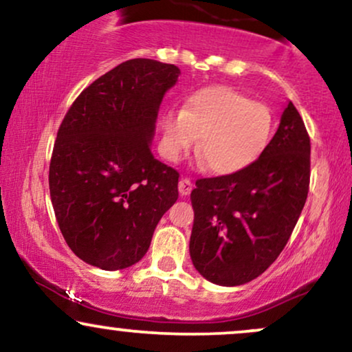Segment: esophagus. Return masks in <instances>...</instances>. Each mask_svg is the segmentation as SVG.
<instances>
[{"label":"esophagus","instance_id":"1","mask_svg":"<svg viewBox=\"0 0 352 352\" xmlns=\"http://www.w3.org/2000/svg\"><path fill=\"white\" fill-rule=\"evenodd\" d=\"M192 188H193L192 180L187 179V177H184V179H180V182H179V192H180L182 197L190 195V192H192Z\"/></svg>","mask_w":352,"mask_h":352}]
</instances>
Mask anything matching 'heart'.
<instances>
[{
	"mask_svg": "<svg viewBox=\"0 0 352 352\" xmlns=\"http://www.w3.org/2000/svg\"><path fill=\"white\" fill-rule=\"evenodd\" d=\"M273 114L230 87L200 89L184 109H168L162 117V152L179 160L197 144L199 155L218 175H232L256 162L273 135Z\"/></svg>",
	"mask_w": 352,
	"mask_h": 352,
	"instance_id": "obj_1",
	"label": "heart"
}]
</instances>
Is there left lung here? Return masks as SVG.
Listing matches in <instances>:
<instances>
[{
    "mask_svg": "<svg viewBox=\"0 0 352 352\" xmlns=\"http://www.w3.org/2000/svg\"><path fill=\"white\" fill-rule=\"evenodd\" d=\"M311 142L288 104L256 162L232 175L197 180L190 256L201 276L221 286L254 280L280 256L309 190Z\"/></svg>",
    "mask_w": 352,
    "mask_h": 352,
    "instance_id": "obj_1",
    "label": "left lung"
}]
</instances>
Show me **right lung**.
Masks as SVG:
<instances>
[{
	"label": "right lung",
	"instance_id": "add662e5",
	"mask_svg": "<svg viewBox=\"0 0 352 352\" xmlns=\"http://www.w3.org/2000/svg\"><path fill=\"white\" fill-rule=\"evenodd\" d=\"M179 74L173 64L125 60L84 89L59 125L52 208L66 243L89 265H135L179 199V172L151 151L159 106Z\"/></svg>",
	"mask_w": 352,
	"mask_h": 352
}]
</instances>
